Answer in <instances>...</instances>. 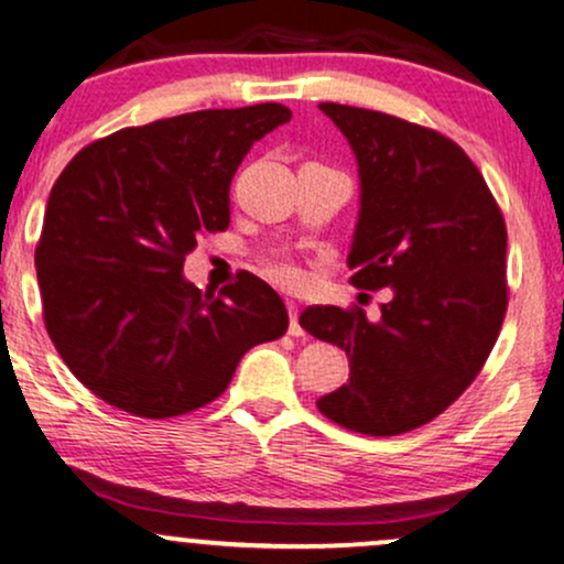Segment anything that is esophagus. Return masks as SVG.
I'll list each match as a JSON object with an SVG mask.
<instances>
[{
    "mask_svg": "<svg viewBox=\"0 0 564 564\" xmlns=\"http://www.w3.org/2000/svg\"><path fill=\"white\" fill-rule=\"evenodd\" d=\"M289 334L291 336H304V328L300 323V307H296V302H289Z\"/></svg>",
    "mask_w": 564,
    "mask_h": 564,
    "instance_id": "1",
    "label": "esophagus"
}]
</instances>
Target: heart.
<instances>
[{
	"label": "heart",
	"mask_w": 564,
	"mask_h": 564,
	"mask_svg": "<svg viewBox=\"0 0 564 564\" xmlns=\"http://www.w3.org/2000/svg\"><path fill=\"white\" fill-rule=\"evenodd\" d=\"M264 273L273 278L275 283H281V286H296V283L302 281L300 268L286 260H270L264 264Z\"/></svg>",
	"instance_id": "obj_1"
}]
</instances>
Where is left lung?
<instances>
[{
  "label": "left lung",
  "instance_id": "8db88e82",
  "mask_svg": "<svg viewBox=\"0 0 564 564\" xmlns=\"http://www.w3.org/2000/svg\"><path fill=\"white\" fill-rule=\"evenodd\" d=\"M360 177L347 264L352 286L392 289L381 318L307 307L304 332L349 358V381L318 411L360 435L416 430L475 381L507 313V225L456 142L398 116L321 102Z\"/></svg>",
  "mask_w": 564,
  "mask_h": 564
}]
</instances>
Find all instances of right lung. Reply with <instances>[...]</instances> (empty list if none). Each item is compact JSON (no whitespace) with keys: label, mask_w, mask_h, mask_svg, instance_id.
Wrapping results in <instances>:
<instances>
[{"label":"right lung","mask_w":564,"mask_h":564,"mask_svg":"<svg viewBox=\"0 0 564 564\" xmlns=\"http://www.w3.org/2000/svg\"><path fill=\"white\" fill-rule=\"evenodd\" d=\"M289 119L260 102L127 127L57 177L34 257L44 326L97 398L145 419L196 411L251 347L286 334V304L262 278L200 294L183 262L228 228L232 174Z\"/></svg>","instance_id":"add662e5"}]
</instances>
